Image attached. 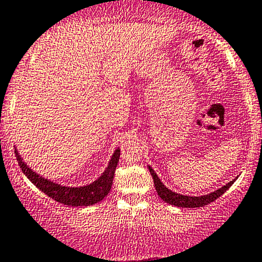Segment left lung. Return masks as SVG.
<instances>
[{
	"instance_id": "8db88e82",
	"label": "left lung",
	"mask_w": 262,
	"mask_h": 262,
	"mask_svg": "<svg viewBox=\"0 0 262 262\" xmlns=\"http://www.w3.org/2000/svg\"><path fill=\"white\" fill-rule=\"evenodd\" d=\"M148 170H150L151 176L154 179V184H155V188L157 191V195L161 198V200H164L165 202L167 204L173 205V206L177 207H202L205 205H209L210 202L215 201L216 199H219L222 193L226 192L229 190L230 186L236 181V179H233L232 181L227 182L225 186H222L217 190H215L213 192L207 193V195H202V196H187V195H181V193H177L175 191H171L170 188H167L162 184L161 180L159 179V176L156 175V172L152 170L151 166H147Z\"/></svg>"
}]
</instances>
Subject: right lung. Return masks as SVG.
I'll return each mask as SVG.
<instances>
[{"label":"right lung","mask_w":262,"mask_h":262,"mask_svg":"<svg viewBox=\"0 0 262 262\" xmlns=\"http://www.w3.org/2000/svg\"><path fill=\"white\" fill-rule=\"evenodd\" d=\"M16 157L19 167L22 168L25 175L27 179L38 187L43 193L50 196L55 201L60 202V204L67 205V206H91V205L97 204V202L102 201L106 196L108 195L110 190H111L112 181H114L115 171H116V166L119 164L120 159V147L115 150L112 155L111 160H110L106 170L101 173V176L97 180H95L91 184L85 185V186H62L60 184L51 181L49 179H45L38 173H36L32 168L29 167L27 164H25L24 160L21 159V155L15 148Z\"/></svg>","instance_id":"1"}]
</instances>
